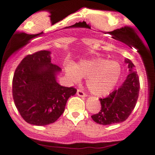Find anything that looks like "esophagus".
<instances>
[{
    "label": "esophagus",
    "instance_id": "obj_1",
    "mask_svg": "<svg viewBox=\"0 0 155 155\" xmlns=\"http://www.w3.org/2000/svg\"><path fill=\"white\" fill-rule=\"evenodd\" d=\"M77 95L79 96V97H86V93H84V92L82 90H80V89H79V90H77Z\"/></svg>",
    "mask_w": 155,
    "mask_h": 155
}]
</instances>
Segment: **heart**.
<instances>
[{
    "mask_svg": "<svg viewBox=\"0 0 155 155\" xmlns=\"http://www.w3.org/2000/svg\"><path fill=\"white\" fill-rule=\"evenodd\" d=\"M65 72L71 83H79L87 78L86 86L95 96L108 94L115 87L121 75L119 62L103 58L82 60L75 65L68 64Z\"/></svg>",
    "mask_w": 155,
    "mask_h": 155,
    "instance_id": "1",
    "label": "heart"
}]
</instances>
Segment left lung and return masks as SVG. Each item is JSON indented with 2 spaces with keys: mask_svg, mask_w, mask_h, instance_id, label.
<instances>
[{
  "mask_svg": "<svg viewBox=\"0 0 155 155\" xmlns=\"http://www.w3.org/2000/svg\"><path fill=\"white\" fill-rule=\"evenodd\" d=\"M129 75L122 86L106 98L100 99L101 110L91 116L96 123L102 125H110L126 120L136 106L140 90V82L135 66L127 58Z\"/></svg>",
  "mask_w": 155,
  "mask_h": 155,
  "instance_id": "left-lung-1",
  "label": "left lung"
}]
</instances>
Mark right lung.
<instances>
[{"label": "right lung", "instance_id": "1", "mask_svg": "<svg viewBox=\"0 0 155 155\" xmlns=\"http://www.w3.org/2000/svg\"><path fill=\"white\" fill-rule=\"evenodd\" d=\"M51 51L28 55L18 65L12 81L15 104L27 123L45 126L59 118L76 90L57 83L61 68L51 62Z\"/></svg>", "mask_w": 155, "mask_h": 155}]
</instances>
